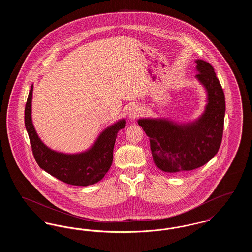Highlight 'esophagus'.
Segmentation results:
<instances>
[{"label":"esophagus","mask_w":252,"mask_h":252,"mask_svg":"<svg viewBox=\"0 0 252 252\" xmlns=\"http://www.w3.org/2000/svg\"><path fill=\"white\" fill-rule=\"evenodd\" d=\"M141 113H142L141 107H140L139 105L135 104V105H132L130 108H129L128 115H129V118H130V119H135V118H137L138 116H140Z\"/></svg>","instance_id":"esophagus-1"}]
</instances>
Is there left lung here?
Masks as SVG:
<instances>
[{
	"label": "left lung",
	"mask_w": 252,
	"mask_h": 252,
	"mask_svg": "<svg viewBox=\"0 0 252 252\" xmlns=\"http://www.w3.org/2000/svg\"><path fill=\"white\" fill-rule=\"evenodd\" d=\"M196 78L208 92V105L199 120L176 125L166 120L142 119L140 126L149 138L153 160L168 173L191 171L211 160L219 150L224 129L225 94L211 64L196 60Z\"/></svg>",
	"instance_id": "1"
}]
</instances>
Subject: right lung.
Wrapping results in <instances>:
<instances>
[{"instance_id": "right-lung-1", "label": "right lung", "mask_w": 252, "mask_h": 252, "mask_svg": "<svg viewBox=\"0 0 252 252\" xmlns=\"http://www.w3.org/2000/svg\"><path fill=\"white\" fill-rule=\"evenodd\" d=\"M32 93L33 86L25 105L24 124L38 166L58 180L71 185L88 186L102 180L111 166L117 132L125 127V120L107 128L87 152L76 155L58 153L49 149L39 140L33 126L31 120Z\"/></svg>"}]
</instances>
